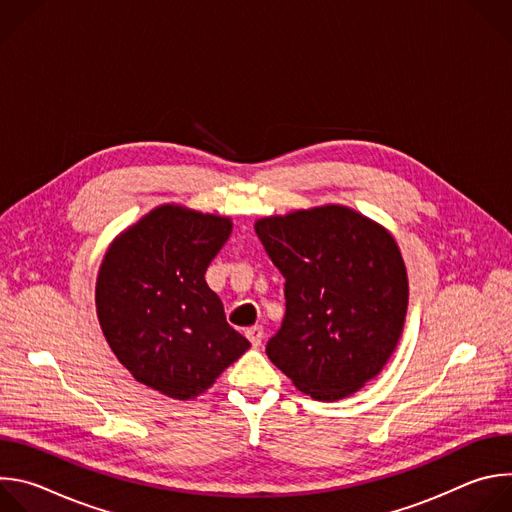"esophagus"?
I'll return each instance as SVG.
<instances>
[{
	"mask_svg": "<svg viewBox=\"0 0 512 512\" xmlns=\"http://www.w3.org/2000/svg\"><path fill=\"white\" fill-rule=\"evenodd\" d=\"M245 336L249 338V342H251L253 346H259L261 340H263V328H261V326H251V328H247Z\"/></svg>",
	"mask_w": 512,
	"mask_h": 512,
	"instance_id": "obj_1",
	"label": "esophagus"
}]
</instances>
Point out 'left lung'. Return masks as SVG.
Returning <instances> with one entry per match:
<instances>
[{
  "label": "left lung",
  "mask_w": 512,
  "mask_h": 512,
  "mask_svg": "<svg viewBox=\"0 0 512 512\" xmlns=\"http://www.w3.org/2000/svg\"><path fill=\"white\" fill-rule=\"evenodd\" d=\"M255 231L285 277V316L267 356L316 401L375 379L403 334L409 281L393 235L344 204L263 216Z\"/></svg>",
  "instance_id": "8db88e82"
}]
</instances>
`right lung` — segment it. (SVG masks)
Segmentation results:
<instances>
[{
    "label": "right lung",
    "mask_w": 512,
    "mask_h": 512,
    "mask_svg": "<svg viewBox=\"0 0 512 512\" xmlns=\"http://www.w3.org/2000/svg\"><path fill=\"white\" fill-rule=\"evenodd\" d=\"M231 233L229 216L160 204L111 241L97 273V318L137 383L188 401L251 346L204 279Z\"/></svg>",
    "instance_id": "1"
}]
</instances>
